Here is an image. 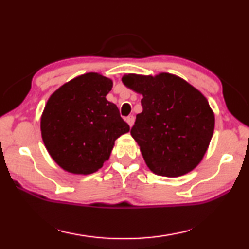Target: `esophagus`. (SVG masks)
<instances>
[{
  "label": "esophagus",
  "mask_w": 249,
  "mask_h": 249,
  "mask_svg": "<svg viewBox=\"0 0 249 249\" xmlns=\"http://www.w3.org/2000/svg\"><path fill=\"white\" fill-rule=\"evenodd\" d=\"M134 121H135L134 115H129V116H127V119H126V122H127V124L130 126V127H132L134 124Z\"/></svg>",
  "instance_id": "34e87169"
}]
</instances>
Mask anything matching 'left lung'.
Returning a JSON list of instances; mask_svg holds the SVG:
<instances>
[{
  "label": "left lung",
  "mask_w": 249,
  "mask_h": 249,
  "mask_svg": "<svg viewBox=\"0 0 249 249\" xmlns=\"http://www.w3.org/2000/svg\"><path fill=\"white\" fill-rule=\"evenodd\" d=\"M126 87L142 95V112L130 134L156 175L179 177L199 165L212 138L214 114L208 100L183 79L125 74Z\"/></svg>",
  "instance_id": "obj_1"
}]
</instances>
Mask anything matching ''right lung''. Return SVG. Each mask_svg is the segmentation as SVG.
I'll list each match as a JSON object with an SVG mask.
<instances>
[{"instance_id": "right-lung-1", "label": "right lung", "mask_w": 249, "mask_h": 249, "mask_svg": "<svg viewBox=\"0 0 249 249\" xmlns=\"http://www.w3.org/2000/svg\"><path fill=\"white\" fill-rule=\"evenodd\" d=\"M111 79L89 72L65 83L50 96L40 120L41 137L62 169L77 175L98 171L114 142L129 132L116 105L107 100Z\"/></svg>"}]
</instances>
